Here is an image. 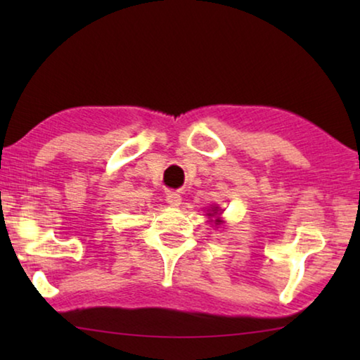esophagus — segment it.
<instances>
[{"label": "esophagus", "mask_w": 360, "mask_h": 360, "mask_svg": "<svg viewBox=\"0 0 360 360\" xmlns=\"http://www.w3.org/2000/svg\"><path fill=\"white\" fill-rule=\"evenodd\" d=\"M182 202V197L178 192H168L167 193V203L172 206H179Z\"/></svg>", "instance_id": "obj_1"}]
</instances>
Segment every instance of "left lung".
I'll return each instance as SVG.
<instances>
[{"instance_id": "1", "label": "left lung", "mask_w": 360, "mask_h": 360, "mask_svg": "<svg viewBox=\"0 0 360 360\" xmlns=\"http://www.w3.org/2000/svg\"><path fill=\"white\" fill-rule=\"evenodd\" d=\"M214 211H216V210H214ZM210 216H211V214H210ZM217 222H221V221H217Z\"/></svg>"}]
</instances>
